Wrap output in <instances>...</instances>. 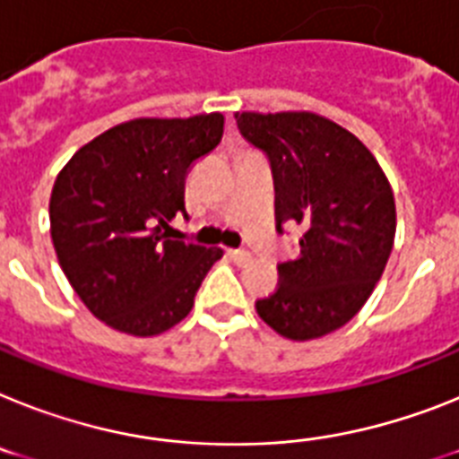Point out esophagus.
Masks as SVG:
<instances>
[{
	"label": "esophagus",
	"instance_id": "obj_1",
	"mask_svg": "<svg viewBox=\"0 0 459 459\" xmlns=\"http://www.w3.org/2000/svg\"><path fill=\"white\" fill-rule=\"evenodd\" d=\"M229 256L233 261H236L238 265H247L252 264V254L247 252V249H229Z\"/></svg>",
	"mask_w": 459,
	"mask_h": 459
}]
</instances>
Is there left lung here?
Masks as SVG:
<instances>
[{"mask_svg": "<svg viewBox=\"0 0 459 459\" xmlns=\"http://www.w3.org/2000/svg\"><path fill=\"white\" fill-rule=\"evenodd\" d=\"M268 158L277 233L299 223V256L277 265L280 287L256 301L265 325L313 341L348 325L371 296L394 245L396 210L378 160L352 133L310 111L236 114Z\"/></svg>", "mask_w": 459, "mask_h": 459, "instance_id": "obj_1", "label": "left lung"}]
</instances>
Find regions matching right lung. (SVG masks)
I'll list each match as a JSON object with an SVG mask.
<instances>
[{
    "label": "right lung",
    "instance_id": "add662e5",
    "mask_svg": "<svg viewBox=\"0 0 459 459\" xmlns=\"http://www.w3.org/2000/svg\"><path fill=\"white\" fill-rule=\"evenodd\" d=\"M221 114L134 118L72 156L51 194V238L69 284L98 319L156 336L194 307L219 247L172 240L188 168L221 142Z\"/></svg>",
    "mask_w": 459,
    "mask_h": 459
}]
</instances>
